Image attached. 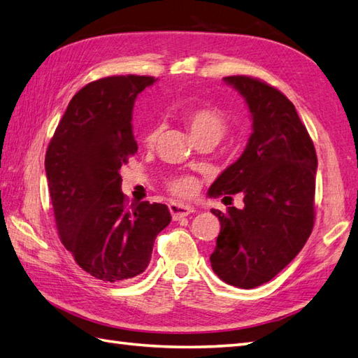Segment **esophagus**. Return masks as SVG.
Wrapping results in <instances>:
<instances>
[{
    "instance_id": "esophagus-1",
    "label": "esophagus",
    "mask_w": 358,
    "mask_h": 358,
    "mask_svg": "<svg viewBox=\"0 0 358 358\" xmlns=\"http://www.w3.org/2000/svg\"><path fill=\"white\" fill-rule=\"evenodd\" d=\"M169 212L173 220H180L183 217H187L189 214H192L194 208L187 206L185 203H178V201H172L169 203Z\"/></svg>"
}]
</instances>
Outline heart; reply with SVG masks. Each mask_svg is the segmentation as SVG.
<instances>
[{"label": "heart", "mask_w": 358, "mask_h": 358, "mask_svg": "<svg viewBox=\"0 0 358 358\" xmlns=\"http://www.w3.org/2000/svg\"><path fill=\"white\" fill-rule=\"evenodd\" d=\"M183 121L195 141L201 138L218 141L227 131V118L224 113L217 108H208V106L185 112ZM158 135L159 127L154 126L144 136V141L148 144H154ZM167 189L178 196H191L196 189V181L189 175H180V177H172L167 180Z\"/></svg>", "instance_id": "heart-1"}]
</instances>
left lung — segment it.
<instances>
[{
  "label": "left lung",
  "instance_id": "1",
  "mask_svg": "<svg viewBox=\"0 0 358 358\" xmlns=\"http://www.w3.org/2000/svg\"><path fill=\"white\" fill-rule=\"evenodd\" d=\"M245 98L252 134L240 158L209 187V196L245 195V208L212 209L222 229L210 266L227 285L268 283L305 246L314 227L317 154L295 106L268 83L223 78Z\"/></svg>",
  "mask_w": 358,
  "mask_h": 358
}]
</instances>
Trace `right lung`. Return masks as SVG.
<instances>
[{"label": "right lung", "mask_w": 358, "mask_h": 358, "mask_svg": "<svg viewBox=\"0 0 358 358\" xmlns=\"http://www.w3.org/2000/svg\"><path fill=\"white\" fill-rule=\"evenodd\" d=\"M154 77L120 75L89 83L73 95L45 152L57 229L90 275L117 283L146 271L157 235L171 223L166 204H127L121 166L138 146L135 98Z\"/></svg>", "instance_id": "add662e5"}]
</instances>
